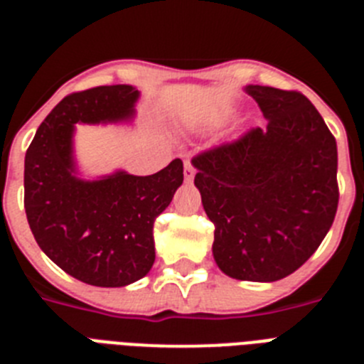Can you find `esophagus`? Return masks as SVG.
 <instances>
[{"mask_svg":"<svg viewBox=\"0 0 364 364\" xmlns=\"http://www.w3.org/2000/svg\"><path fill=\"white\" fill-rule=\"evenodd\" d=\"M184 176L186 180H193V176H195V167H193V164L189 160L184 162Z\"/></svg>","mask_w":364,"mask_h":364,"instance_id":"34e87169","label":"esophagus"}]
</instances>
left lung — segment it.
I'll list each match as a JSON object with an SVG mask.
<instances>
[{
    "label": "left lung",
    "mask_w": 364,
    "mask_h": 364,
    "mask_svg": "<svg viewBox=\"0 0 364 364\" xmlns=\"http://www.w3.org/2000/svg\"><path fill=\"white\" fill-rule=\"evenodd\" d=\"M268 118L233 142L193 156L195 186L215 224L213 257L239 281L273 282L319 247L339 202L337 144L299 91L247 85Z\"/></svg>",
    "instance_id": "1"
}]
</instances>
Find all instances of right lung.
<instances>
[{
	"instance_id": "1",
	"label": "right lung",
	"mask_w": 364,
	"mask_h": 364,
	"mask_svg": "<svg viewBox=\"0 0 364 364\" xmlns=\"http://www.w3.org/2000/svg\"><path fill=\"white\" fill-rule=\"evenodd\" d=\"M136 100L131 85L73 92L41 122L25 154V213L38 246L91 286L120 288L149 273L153 224L184 180L180 159L149 176L118 171L92 182L74 176V124L129 120Z\"/></svg>"
}]
</instances>
